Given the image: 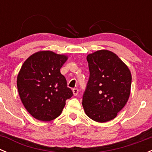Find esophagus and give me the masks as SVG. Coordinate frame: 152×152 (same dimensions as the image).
I'll list each match as a JSON object with an SVG mask.
<instances>
[{"label":"esophagus","instance_id":"esophagus-1","mask_svg":"<svg viewBox=\"0 0 152 152\" xmlns=\"http://www.w3.org/2000/svg\"><path fill=\"white\" fill-rule=\"evenodd\" d=\"M73 93L74 96H77L78 93H79V90L77 88H74L73 89Z\"/></svg>","mask_w":152,"mask_h":152}]
</instances>
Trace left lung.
Masks as SVG:
<instances>
[{
  "mask_svg": "<svg viewBox=\"0 0 152 152\" xmlns=\"http://www.w3.org/2000/svg\"><path fill=\"white\" fill-rule=\"evenodd\" d=\"M87 60L90 78L82 99L86 115L100 123L113 120L129 98L131 72L115 53L108 50L88 54Z\"/></svg>",
  "mask_w": 152,
  "mask_h": 152,
  "instance_id": "left-lung-1",
  "label": "left lung"
}]
</instances>
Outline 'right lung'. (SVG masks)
Returning a JSON list of instances; mask_svg holds the SVG:
<instances>
[{
    "label": "right lung",
    "mask_w": 152,
    "mask_h": 152,
    "mask_svg": "<svg viewBox=\"0 0 152 152\" xmlns=\"http://www.w3.org/2000/svg\"><path fill=\"white\" fill-rule=\"evenodd\" d=\"M65 55L41 50L24 62L18 73L17 86L23 104L34 118L50 121L60 115L67 99L73 96L60 68Z\"/></svg>",
    "instance_id": "obj_1"
}]
</instances>
